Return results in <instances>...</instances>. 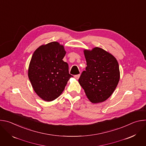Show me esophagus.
Here are the masks:
<instances>
[{
  "label": "esophagus",
  "mask_w": 146,
  "mask_h": 146,
  "mask_svg": "<svg viewBox=\"0 0 146 146\" xmlns=\"http://www.w3.org/2000/svg\"><path fill=\"white\" fill-rule=\"evenodd\" d=\"M80 74H77V75H75L74 76V78L76 79H78L80 78Z\"/></svg>",
  "instance_id": "obj_1"
}]
</instances>
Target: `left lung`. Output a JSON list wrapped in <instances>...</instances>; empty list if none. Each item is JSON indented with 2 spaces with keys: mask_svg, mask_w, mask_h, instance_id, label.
<instances>
[{
  "mask_svg": "<svg viewBox=\"0 0 146 146\" xmlns=\"http://www.w3.org/2000/svg\"><path fill=\"white\" fill-rule=\"evenodd\" d=\"M87 66L78 82L93 103L107 100L115 90L120 78L118 63L109 52L100 47L84 50Z\"/></svg>",
  "mask_w": 146,
  "mask_h": 146,
  "instance_id": "left-lung-1",
  "label": "left lung"
}]
</instances>
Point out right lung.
<instances>
[{"label":"right lung","mask_w":146,"mask_h":146,"mask_svg":"<svg viewBox=\"0 0 146 146\" xmlns=\"http://www.w3.org/2000/svg\"><path fill=\"white\" fill-rule=\"evenodd\" d=\"M66 53L64 45L52 41L38 47L32 56L28 77L36 94L45 101L58 98L73 77L68 63L62 60Z\"/></svg>","instance_id":"add662e5"}]
</instances>
